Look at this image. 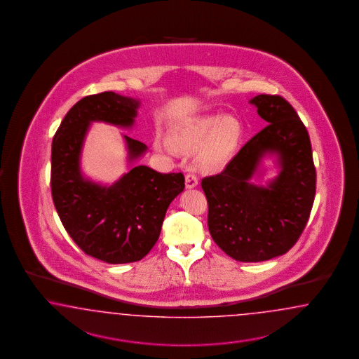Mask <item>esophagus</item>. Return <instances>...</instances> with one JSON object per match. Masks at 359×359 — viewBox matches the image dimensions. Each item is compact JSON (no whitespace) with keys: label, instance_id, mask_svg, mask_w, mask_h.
Instances as JSON below:
<instances>
[{"label":"esophagus","instance_id":"obj_1","mask_svg":"<svg viewBox=\"0 0 359 359\" xmlns=\"http://www.w3.org/2000/svg\"><path fill=\"white\" fill-rule=\"evenodd\" d=\"M197 184H198V180H197V176H196L195 174L189 172V174L185 175V188H187V189L196 188Z\"/></svg>","mask_w":359,"mask_h":359}]
</instances>
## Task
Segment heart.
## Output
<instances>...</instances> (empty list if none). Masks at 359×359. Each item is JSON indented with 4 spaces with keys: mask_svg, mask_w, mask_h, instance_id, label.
Wrapping results in <instances>:
<instances>
[{
    "mask_svg": "<svg viewBox=\"0 0 359 359\" xmlns=\"http://www.w3.org/2000/svg\"><path fill=\"white\" fill-rule=\"evenodd\" d=\"M242 134L237 118L231 116H210L188 122L172 135L174 144L182 151L194 154L198 149L197 161L204 170H218L228 163L236 151ZM156 149L168 151L170 146L156 142Z\"/></svg>",
    "mask_w": 359,
    "mask_h": 359,
    "instance_id": "obj_1",
    "label": "heart"
}]
</instances>
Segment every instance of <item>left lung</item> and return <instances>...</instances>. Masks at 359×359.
<instances>
[{
    "instance_id": "8db88e82",
    "label": "left lung",
    "mask_w": 359,
    "mask_h": 359,
    "mask_svg": "<svg viewBox=\"0 0 359 359\" xmlns=\"http://www.w3.org/2000/svg\"><path fill=\"white\" fill-rule=\"evenodd\" d=\"M269 125L254 135L221 174L203 179L208 228L218 248L239 262L269 261L290 250L303 233L316 194L312 146L304 123L280 96L251 98ZM273 157L277 175L266 186L252 178Z\"/></svg>"
}]
</instances>
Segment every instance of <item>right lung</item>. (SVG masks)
I'll use <instances>...</instances> for the list:
<instances>
[{"label": "right lung", "mask_w": 359, "mask_h": 359, "mask_svg": "<svg viewBox=\"0 0 359 359\" xmlns=\"http://www.w3.org/2000/svg\"><path fill=\"white\" fill-rule=\"evenodd\" d=\"M141 101L102 92L81 98L65 114L51 149V192L67 233L88 255L121 264L141 261L159 238L165 212L184 189V176L131 165L147 146L123 135L129 172L101 184L81 171V152L92 122L131 129Z\"/></svg>", "instance_id": "obj_1"}]
</instances>
